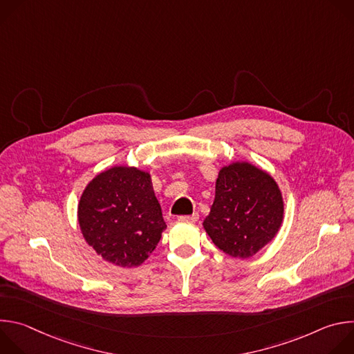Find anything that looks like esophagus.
<instances>
[{
    "instance_id": "obj_1",
    "label": "esophagus",
    "mask_w": 354,
    "mask_h": 354,
    "mask_svg": "<svg viewBox=\"0 0 354 354\" xmlns=\"http://www.w3.org/2000/svg\"><path fill=\"white\" fill-rule=\"evenodd\" d=\"M178 220H179V221H186V223H194V221L198 220V214H197V213H193V214H190V216H180Z\"/></svg>"
}]
</instances>
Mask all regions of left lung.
<instances>
[{
  "label": "left lung",
  "instance_id": "8db88e82",
  "mask_svg": "<svg viewBox=\"0 0 354 354\" xmlns=\"http://www.w3.org/2000/svg\"><path fill=\"white\" fill-rule=\"evenodd\" d=\"M283 216L284 201L276 180L255 165L236 161L220 169L203 227L218 249L246 259L276 236Z\"/></svg>",
  "mask_w": 354,
  "mask_h": 354
}]
</instances>
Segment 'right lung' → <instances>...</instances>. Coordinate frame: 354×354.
Returning <instances> with one entry per match:
<instances>
[{
	"mask_svg": "<svg viewBox=\"0 0 354 354\" xmlns=\"http://www.w3.org/2000/svg\"><path fill=\"white\" fill-rule=\"evenodd\" d=\"M78 223L97 255L127 269L153 254L167 228L151 175L134 167L97 174L81 194Z\"/></svg>",
	"mask_w": 354,
	"mask_h": 354,
	"instance_id": "right-lung-1",
	"label": "right lung"
}]
</instances>
